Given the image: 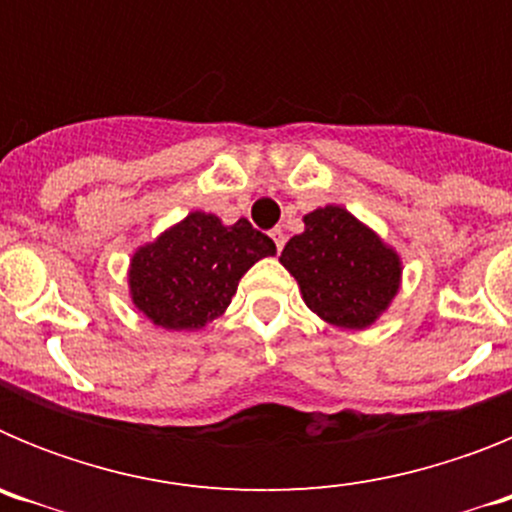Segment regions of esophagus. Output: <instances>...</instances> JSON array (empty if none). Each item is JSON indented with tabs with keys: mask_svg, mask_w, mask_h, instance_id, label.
I'll return each instance as SVG.
<instances>
[{
	"mask_svg": "<svg viewBox=\"0 0 512 512\" xmlns=\"http://www.w3.org/2000/svg\"><path fill=\"white\" fill-rule=\"evenodd\" d=\"M271 238H274V243H277V248H279V251H282L284 241H287V238H284V230H282V228H274V230H271Z\"/></svg>",
	"mask_w": 512,
	"mask_h": 512,
	"instance_id": "esophagus-1",
	"label": "esophagus"
}]
</instances>
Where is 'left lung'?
Masks as SVG:
<instances>
[{"mask_svg":"<svg viewBox=\"0 0 512 512\" xmlns=\"http://www.w3.org/2000/svg\"><path fill=\"white\" fill-rule=\"evenodd\" d=\"M305 230L284 246V269L320 320L346 330H366L390 310L402 284L400 253L341 205L302 217Z\"/></svg>","mask_w":512,"mask_h":512,"instance_id":"8db88e82","label":"left lung"}]
</instances>
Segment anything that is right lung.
Segmentation results:
<instances>
[{"instance_id":"add662e5","label":"right lung","mask_w":512,"mask_h":512,"mask_svg":"<svg viewBox=\"0 0 512 512\" xmlns=\"http://www.w3.org/2000/svg\"><path fill=\"white\" fill-rule=\"evenodd\" d=\"M274 253V241L246 217L225 225L212 212L194 210L135 248L130 300L158 328L200 330L228 310L243 274Z\"/></svg>"}]
</instances>
